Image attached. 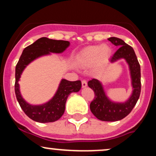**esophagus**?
Masks as SVG:
<instances>
[{
    "mask_svg": "<svg viewBox=\"0 0 156 156\" xmlns=\"http://www.w3.org/2000/svg\"><path fill=\"white\" fill-rule=\"evenodd\" d=\"M81 84H82V87H83V88H84V87H86L87 86V80H83L81 81Z\"/></svg>",
    "mask_w": 156,
    "mask_h": 156,
    "instance_id": "34e87169",
    "label": "esophagus"
}]
</instances>
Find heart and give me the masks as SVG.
Instances as JSON below:
<instances>
[{
    "instance_id": "b5f03b06",
    "label": "heart",
    "mask_w": 156,
    "mask_h": 156,
    "mask_svg": "<svg viewBox=\"0 0 156 156\" xmlns=\"http://www.w3.org/2000/svg\"><path fill=\"white\" fill-rule=\"evenodd\" d=\"M111 48L107 45H94L86 48L77 56V63L80 67H89L94 65L101 68L108 62Z\"/></svg>"
}]
</instances>
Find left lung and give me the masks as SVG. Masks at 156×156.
Instances as JSON below:
<instances>
[{"label": "left lung", "instance_id": "left-lung-1", "mask_svg": "<svg viewBox=\"0 0 156 156\" xmlns=\"http://www.w3.org/2000/svg\"><path fill=\"white\" fill-rule=\"evenodd\" d=\"M108 39L119 48L110 58V62L113 63L124 58L129 65L133 93L125 103H114L105 95L103 86L98 80L93 78L88 82V86L94 92V100L90 103L91 112L100 120L114 122L120 120L128 116L136 104L141 93V69L131 46L117 37H110Z\"/></svg>", "mask_w": 156, "mask_h": 156}]
</instances>
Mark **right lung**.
I'll return each instance as SVG.
<instances>
[{
  "instance_id": "obj_1",
  "label": "right lung",
  "mask_w": 156,
  "mask_h": 156,
  "mask_svg": "<svg viewBox=\"0 0 156 156\" xmlns=\"http://www.w3.org/2000/svg\"><path fill=\"white\" fill-rule=\"evenodd\" d=\"M69 45V42L68 41L55 40L47 37H42L23 50L16 65L15 84L16 98L25 114L34 121L45 123L53 122L60 119L65 110L68 96L72 92H77L80 90L81 82L80 80L69 81L62 79L58 90L51 101L42 105H32L24 101L20 92L18 81L23 69L38 57L50 54V53H62Z\"/></svg>"
}]
</instances>
